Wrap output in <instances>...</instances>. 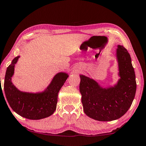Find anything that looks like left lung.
<instances>
[{
    "mask_svg": "<svg viewBox=\"0 0 146 146\" xmlns=\"http://www.w3.org/2000/svg\"><path fill=\"white\" fill-rule=\"evenodd\" d=\"M117 47L121 78L114 87L103 88L92 78L80 75L79 89L84 112L98 121H112L123 116L131 107L135 96L136 77L131 56L122 45Z\"/></svg>",
    "mask_w": 146,
    "mask_h": 146,
    "instance_id": "8db88e82",
    "label": "left lung"
}]
</instances>
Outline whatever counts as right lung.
Listing matches in <instances>:
<instances>
[{"instance_id": "right-lung-1", "label": "right lung", "mask_w": 146, "mask_h": 146, "mask_svg": "<svg viewBox=\"0 0 146 146\" xmlns=\"http://www.w3.org/2000/svg\"><path fill=\"white\" fill-rule=\"evenodd\" d=\"M19 58V56L15 57L8 67L4 78V93L9 105L17 114L27 119H40L50 116L56 110L58 94L68 75L65 73L56 74L47 88L41 93L21 92L11 82L15 64Z\"/></svg>"}]
</instances>
